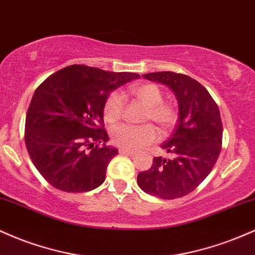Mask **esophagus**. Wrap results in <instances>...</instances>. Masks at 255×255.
<instances>
[{
  "label": "esophagus",
  "instance_id": "1",
  "mask_svg": "<svg viewBox=\"0 0 255 255\" xmlns=\"http://www.w3.org/2000/svg\"><path fill=\"white\" fill-rule=\"evenodd\" d=\"M119 153H120V154H124V155L131 156V158H133V156H136V153H133V151H130V150H127V149H123V148H120Z\"/></svg>",
  "mask_w": 255,
  "mask_h": 255
}]
</instances>
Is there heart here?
I'll use <instances>...</instances> for the list:
<instances>
[{"label":"heart","instance_id":"b5f03b06","mask_svg":"<svg viewBox=\"0 0 255 255\" xmlns=\"http://www.w3.org/2000/svg\"><path fill=\"white\" fill-rule=\"evenodd\" d=\"M128 91L137 97L143 105L147 106L144 120H151L161 132H168L177 122V111L173 106L164 104L161 90L150 83H136L128 88ZM124 112V99L119 93H112L106 100L104 113L107 122L116 123L122 118ZM158 137L155 128L150 124L119 125L111 132L112 142L123 149L137 151L145 145L153 143Z\"/></svg>","mask_w":255,"mask_h":255}]
</instances>
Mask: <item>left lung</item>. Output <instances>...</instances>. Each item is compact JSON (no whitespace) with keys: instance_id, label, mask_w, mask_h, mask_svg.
Returning a JSON list of instances; mask_svg holds the SVG:
<instances>
[{"instance_id":"left-lung-1","label":"left lung","mask_w":255,"mask_h":255,"mask_svg":"<svg viewBox=\"0 0 255 255\" xmlns=\"http://www.w3.org/2000/svg\"><path fill=\"white\" fill-rule=\"evenodd\" d=\"M143 77L170 88L178 104V120L172 135L161 144L172 158H154L149 170L138 173L137 184L149 195L178 199L199 187L218 159L223 138L218 106L189 76L168 71Z\"/></svg>"}]
</instances>
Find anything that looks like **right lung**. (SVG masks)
I'll use <instances>...</instances> for the list:
<instances>
[{"mask_svg":"<svg viewBox=\"0 0 255 255\" xmlns=\"http://www.w3.org/2000/svg\"><path fill=\"white\" fill-rule=\"evenodd\" d=\"M139 74L84 65L62 68L37 88L27 110L25 143L44 179L56 189L83 193L100 187L118 149L104 127L107 97Z\"/></svg>","mask_w":255,"mask_h":255,"instance_id":"right-lung-1","label":"right lung"}]
</instances>
